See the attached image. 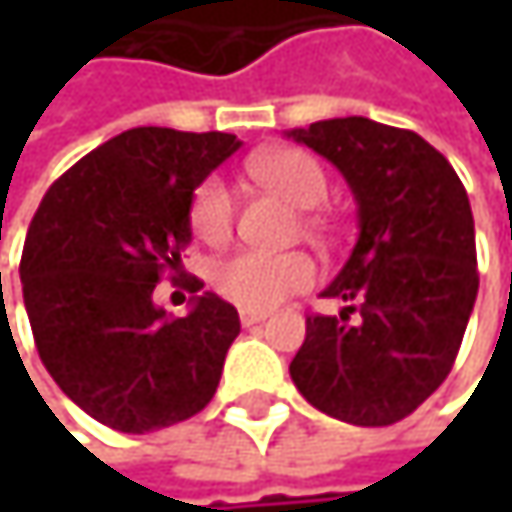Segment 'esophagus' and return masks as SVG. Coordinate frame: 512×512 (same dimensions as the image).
I'll list each match as a JSON object with an SVG mask.
<instances>
[{
  "mask_svg": "<svg viewBox=\"0 0 512 512\" xmlns=\"http://www.w3.org/2000/svg\"><path fill=\"white\" fill-rule=\"evenodd\" d=\"M266 317H269L266 311H249V308H243V311H240V323H243V326H255V323H263Z\"/></svg>",
  "mask_w": 512,
  "mask_h": 512,
  "instance_id": "obj_1",
  "label": "esophagus"
}]
</instances>
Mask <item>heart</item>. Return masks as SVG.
Returning a JSON list of instances; mask_svg holds the SVG:
<instances>
[{
    "mask_svg": "<svg viewBox=\"0 0 512 512\" xmlns=\"http://www.w3.org/2000/svg\"><path fill=\"white\" fill-rule=\"evenodd\" d=\"M249 174L260 186L278 192L293 207H320L329 195V180L323 165L305 151L296 148H278L263 151L249 159ZM237 216V201L231 186L222 177H207L195 186L189 201V228L204 243H222L228 240ZM314 228H320V219H308ZM213 290L249 311H266L287 296L305 290L314 281V263L302 252H237L222 257L210 272Z\"/></svg>",
    "mask_w": 512,
    "mask_h": 512,
    "instance_id": "1",
    "label": "heart"
}]
</instances>
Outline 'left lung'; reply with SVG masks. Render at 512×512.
<instances>
[{
    "instance_id": "left-lung-1",
    "label": "left lung",
    "mask_w": 512,
    "mask_h": 512,
    "mask_svg": "<svg viewBox=\"0 0 512 512\" xmlns=\"http://www.w3.org/2000/svg\"><path fill=\"white\" fill-rule=\"evenodd\" d=\"M326 156L358 201V243L323 290L338 317L308 314L290 361L320 412L388 427L412 415L451 373L477 299L474 219L465 186L430 142L370 118L290 130Z\"/></svg>"
}]
</instances>
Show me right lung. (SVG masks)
<instances>
[{"label":"right lung","mask_w":512,"mask_h":512,"mask_svg":"<svg viewBox=\"0 0 512 512\" xmlns=\"http://www.w3.org/2000/svg\"><path fill=\"white\" fill-rule=\"evenodd\" d=\"M237 148L231 133L127 130L67 168L29 225L20 278L38 356L82 412L118 433L180 424L219 388L237 308L204 293L171 320L154 287L192 240L195 186ZM201 287L195 278L192 293Z\"/></svg>","instance_id":"right-lung-1"}]
</instances>
